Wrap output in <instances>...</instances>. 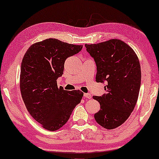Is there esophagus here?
<instances>
[{
    "label": "esophagus",
    "instance_id": "obj_1",
    "mask_svg": "<svg viewBox=\"0 0 159 159\" xmlns=\"http://www.w3.org/2000/svg\"><path fill=\"white\" fill-rule=\"evenodd\" d=\"M84 97L88 99H90L91 98V95L90 94V93H84Z\"/></svg>",
    "mask_w": 159,
    "mask_h": 159
}]
</instances>
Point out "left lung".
Masks as SVG:
<instances>
[{"mask_svg": "<svg viewBox=\"0 0 159 159\" xmlns=\"http://www.w3.org/2000/svg\"><path fill=\"white\" fill-rule=\"evenodd\" d=\"M85 48L96 64V82H107L106 93L93 97L101 105L95 119L106 129H115L129 118L138 101L141 82L139 59L132 48L119 39L85 44Z\"/></svg>", "mask_w": 159, "mask_h": 159, "instance_id": "8db88e82", "label": "left lung"}]
</instances>
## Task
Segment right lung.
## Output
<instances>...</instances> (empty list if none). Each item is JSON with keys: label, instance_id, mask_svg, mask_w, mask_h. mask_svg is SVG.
I'll return each instance as SVG.
<instances>
[{"label": "right lung", "instance_id": "add662e5", "mask_svg": "<svg viewBox=\"0 0 159 159\" xmlns=\"http://www.w3.org/2000/svg\"><path fill=\"white\" fill-rule=\"evenodd\" d=\"M82 45L48 38L32 45L21 61L20 90L30 115L49 131H56L69 120L83 96L81 91L58 88L57 79L64 62L81 51Z\"/></svg>", "mask_w": 159, "mask_h": 159}]
</instances>
